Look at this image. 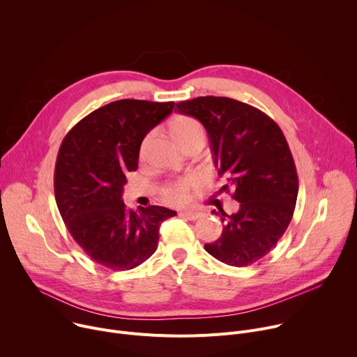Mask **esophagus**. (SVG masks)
I'll use <instances>...</instances> for the list:
<instances>
[{
    "label": "esophagus",
    "mask_w": 357,
    "mask_h": 357,
    "mask_svg": "<svg viewBox=\"0 0 357 357\" xmlns=\"http://www.w3.org/2000/svg\"><path fill=\"white\" fill-rule=\"evenodd\" d=\"M179 215H181L182 218L188 219V220H196V219H199V218L202 216L200 212H193V211H183V212H181Z\"/></svg>",
    "instance_id": "34e87169"
}]
</instances>
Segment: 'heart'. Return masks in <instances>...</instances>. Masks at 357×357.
I'll return each instance as SVG.
<instances>
[{
	"label": "heart",
	"instance_id": "b5f03b06",
	"mask_svg": "<svg viewBox=\"0 0 357 357\" xmlns=\"http://www.w3.org/2000/svg\"><path fill=\"white\" fill-rule=\"evenodd\" d=\"M171 131L174 138L181 144L182 148L192 139L206 138L205 127L202 126L199 120L189 116L176 117L171 124ZM151 138H152V132H149L142 141L139 146V158L145 157V152ZM199 186H200V179L196 175H189L185 178L169 181L161 188V197L167 203H169V205H183V203L189 200L192 192L196 190Z\"/></svg>",
	"mask_w": 357,
	"mask_h": 357
}]
</instances>
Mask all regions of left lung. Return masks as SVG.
<instances>
[{
    "mask_svg": "<svg viewBox=\"0 0 357 357\" xmlns=\"http://www.w3.org/2000/svg\"><path fill=\"white\" fill-rule=\"evenodd\" d=\"M176 109L206 128L218 174L226 178L222 190H231L240 203L233 215L212 212L225 227L205 250L233 267L259 261L285 233L298 196L296 168L281 128L261 110L229 97H196Z\"/></svg>",
    "mask_w": 357,
    "mask_h": 357,
    "instance_id": "obj_1",
    "label": "left lung"
}]
</instances>
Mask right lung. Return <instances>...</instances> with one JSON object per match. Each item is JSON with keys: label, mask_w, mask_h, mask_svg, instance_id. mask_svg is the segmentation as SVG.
<instances>
[{"label": "right lung", "mask_w": 357, "mask_h": 357, "mask_svg": "<svg viewBox=\"0 0 357 357\" xmlns=\"http://www.w3.org/2000/svg\"><path fill=\"white\" fill-rule=\"evenodd\" d=\"M174 106L117 100L82 119L61 144L54 179L59 213L75 241L106 268L124 271L148 260L158 247L161 223L176 215L162 206L132 212L121 199L144 137Z\"/></svg>", "instance_id": "obj_1"}]
</instances>
